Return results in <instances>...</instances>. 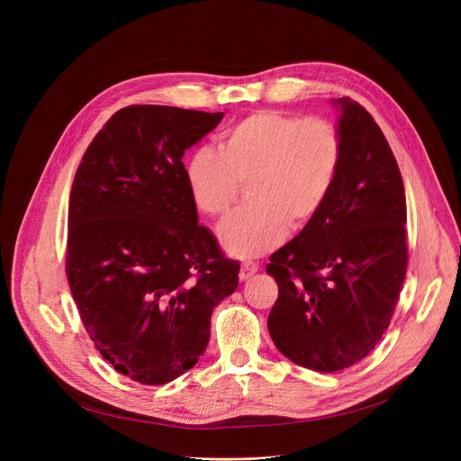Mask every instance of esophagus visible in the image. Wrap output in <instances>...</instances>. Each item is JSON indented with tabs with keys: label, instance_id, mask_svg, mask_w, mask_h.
I'll return each mask as SVG.
<instances>
[{
	"label": "esophagus",
	"instance_id": "esophagus-1",
	"mask_svg": "<svg viewBox=\"0 0 461 461\" xmlns=\"http://www.w3.org/2000/svg\"><path fill=\"white\" fill-rule=\"evenodd\" d=\"M258 263H252V261H247V263H243V265H240V271H239V278L240 280H249L250 276H254L256 273H258Z\"/></svg>",
	"mask_w": 461,
	"mask_h": 461
}]
</instances>
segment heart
Wrapping results in <instances>:
<instances>
[{"label":"heart","mask_w":461,"mask_h":461,"mask_svg":"<svg viewBox=\"0 0 461 461\" xmlns=\"http://www.w3.org/2000/svg\"><path fill=\"white\" fill-rule=\"evenodd\" d=\"M342 160V140L323 117L278 110L249 113L218 140V153L194 151L185 166L188 194L202 212L224 216L249 183V207L218 228L222 249L250 259L278 247L292 228H304L325 205Z\"/></svg>","instance_id":"b5f03b06"}]
</instances>
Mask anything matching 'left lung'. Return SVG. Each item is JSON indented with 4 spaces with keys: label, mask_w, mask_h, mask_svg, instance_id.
Listing matches in <instances>:
<instances>
[{
    "label": "left lung",
    "mask_w": 461,
    "mask_h": 461,
    "mask_svg": "<svg viewBox=\"0 0 461 461\" xmlns=\"http://www.w3.org/2000/svg\"><path fill=\"white\" fill-rule=\"evenodd\" d=\"M332 104L342 160L329 198L267 265L278 284L273 342L316 372L349 368L377 346L407 271L405 190L391 145L349 96Z\"/></svg>",
    "instance_id": "left-lung-1"
}]
</instances>
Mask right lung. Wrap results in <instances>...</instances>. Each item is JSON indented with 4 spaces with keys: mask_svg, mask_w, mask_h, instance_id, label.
<instances>
[{
    "mask_svg": "<svg viewBox=\"0 0 461 461\" xmlns=\"http://www.w3.org/2000/svg\"><path fill=\"white\" fill-rule=\"evenodd\" d=\"M222 117L121 108L89 143L70 188L72 299L95 348L141 384L169 383L196 365L214 306L239 285V263L198 224L183 164Z\"/></svg>",
    "mask_w": 461,
    "mask_h": 461,
    "instance_id": "right-lung-1",
    "label": "right lung"
}]
</instances>
